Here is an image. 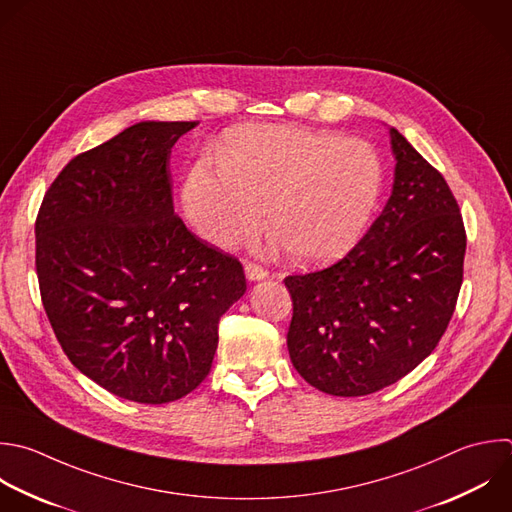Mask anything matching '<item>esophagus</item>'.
I'll return each mask as SVG.
<instances>
[{
	"label": "esophagus",
	"mask_w": 512,
	"mask_h": 512,
	"mask_svg": "<svg viewBox=\"0 0 512 512\" xmlns=\"http://www.w3.org/2000/svg\"><path fill=\"white\" fill-rule=\"evenodd\" d=\"M244 270H246V278H248V280H252V282L268 278V270H266V268H262L260 264H254V262H248Z\"/></svg>",
	"instance_id": "34e87169"
}]
</instances>
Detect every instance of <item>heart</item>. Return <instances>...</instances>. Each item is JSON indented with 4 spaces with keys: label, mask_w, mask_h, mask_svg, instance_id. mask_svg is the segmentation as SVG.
I'll return each instance as SVG.
<instances>
[{
    "label": "heart",
    "mask_w": 512,
    "mask_h": 512,
    "mask_svg": "<svg viewBox=\"0 0 512 512\" xmlns=\"http://www.w3.org/2000/svg\"><path fill=\"white\" fill-rule=\"evenodd\" d=\"M222 168L196 164L182 202L190 224L210 244L234 248L264 220L302 264L348 252L372 220L382 186L380 154L364 140L288 124L232 134Z\"/></svg>",
    "instance_id": "b5f03b06"
}]
</instances>
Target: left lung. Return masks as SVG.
<instances>
[{
    "instance_id": "obj_1",
    "label": "left lung",
    "mask_w": 512,
    "mask_h": 512,
    "mask_svg": "<svg viewBox=\"0 0 512 512\" xmlns=\"http://www.w3.org/2000/svg\"><path fill=\"white\" fill-rule=\"evenodd\" d=\"M392 194L330 268L284 278L288 352L332 396H364L414 370L442 338L462 284L466 232L442 178L394 128Z\"/></svg>"
}]
</instances>
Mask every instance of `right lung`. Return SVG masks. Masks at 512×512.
<instances>
[{"mask_svg": "<svg viewBox=\"0 0 512 512\" xmlns=\"http://www.w3.org/2000/svg\"><path fill=\"white\" fill-rule=\"evenodd\" d=\"M198 122H140L76 156L36 220L42 302L70 362L108 392L164 404L210 372L242 264L174 214L170 154Z\"/></svg>", "mask_w": 512, "mask_h": 512, "instance_id": "1", "label": "right lung"}]
</instances>
